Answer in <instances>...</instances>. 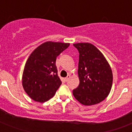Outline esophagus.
<instances>
[{"label": "esophagus", "instance_id": "esophagus-1", "mask_svg": "<svg viewBox=\"0 0 132 132\" xmlns=\"http://www.w3.org/2000/svg\"><path fill=\"white\" fill-rule=\"evenodd\" d=\"M70 75H68V76L66 77V78L64 79V80L66 81H68L69 80V79H70Z\"/></svg>", "mask_w": 132, "mask_h": 132}]
</instances>
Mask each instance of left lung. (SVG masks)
<instances>
[{
    "label": "left lung",
    "mask_w": 132,
    "mask_h": 132,
    "mask_svg": "<svg viewBox=\"0 0 132 132\" xmlns=\"http://www.w3.org/2000/svg\"><path fill=\"white\" fill-rule=\"evenodd\" d=\"M79 51V86L72 94L84 105L103 101L110 92L113 75L111 67L103 53L93 44L83 42L73 44Z\"/></svg>",
    "instance_id": "8db88e82"
}]
</instances>
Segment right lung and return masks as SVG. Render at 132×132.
<instances>
[{
  "instance_id": "obj_1",
  "label": "right lung",
  "mask_w": 132,
  "mask_h": 132,
  "mask_svg": "<svg viewBox=\"0 0 132 132\" xmlns=\"http://www.w3.org/2000/svg\"><path fill=\"white\" fill-rule=\"evenodd\" d=\"M69 45V43L48 41L31 53L24 68L22 84L31 99L44 103L55 95L62 84L55 65L56 58Z\"/></svg>"
}]
</instances>
